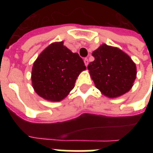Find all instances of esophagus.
Returning <instances> with one entry per match:
<instances>
[{
    "label": "esophagus",
    "mask_w": 153,
    "mask_h": 153,
    "mask_svg": "<svg viewBox=\"0 0 153 153\" xmlns=\"http://www.w3.org/2000/svg\"><path fill=\"white\" fill-rule=\"evenodd\" d=\"M83 61H84V63H85V65H86V67H87V66H88V63H89L88 59H87V58H85Z\"/></svg>",
    "instance_id": "obj_1"
}]
</instances>
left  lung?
Here are the masks:
<instances>
[{
  "mask_svg": "<svg viewBox=\"0 0 153 153\" xmlns=\"http://www.w3.org/2000/svg\"><path fill=\"white\" fill-rule=\"evenodd\" d=\"M92 55L94 60L87 68L96 87L104 95L116 98L130 90L137 69L128 55L106 44H102Z\"/></svg>",
  "mask_w": 153,
  "mask_h": 153,
  "instance_id": "8db88e82",
  "label": "left lung"
}]
</instances>
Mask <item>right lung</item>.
Masks as SVG:
<instances>
[{"mask_svg": "<svg viewBox=\"0 0 153 153\" xmlns=\"http://www.w3.org/2000/svg\"><path fill=\"white\" fill-rule=\"evenodd\" d=\"M85 69L83 60L78 53L63 46V42L54 43L34 62L32 86L44 99L59 102L74 88L77 77Z\"/></svg>", "mask_w": 153, "mask_h": 153, "instance_id": "right-lung-1", "label": "right lung"}]
</instances>
